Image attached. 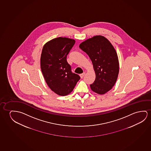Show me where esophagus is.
I'll return each instance as SVG.
<instances>
[{
	"label": "esophagus",
	"mask_w": 151,
	"mask_h": 151,
	"mask_svg": "<svg viewBox=\"0 0 151 151\" xmlns=\"http://www.w3.org/2000/svg\"><path fill=\"white\" fill-rule=\"evenodd\" d=\"M85 73L84 72L83 73V74H80V76H81V78H83V77L85 76Z\"/></svg>",
	"instance_id": "esophagus-1"
}]
</instances>
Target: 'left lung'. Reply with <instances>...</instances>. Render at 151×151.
<instances>
[{
  "label": "left lung",
  "instance_id": "left-lung-1",
  "mask_svg": "<svg viewBox=\"0 0 151 151\" xmlns=\"http://www.w3.org/2000/svg\"><path fill=\"white\" fill-rule=\"evenodd\" d=\"M79 48L91 59L96 73L90 85L93 92L105 94L116 83L119 73L118 56L114 47L105 37L96 35L82 42Z\"/></svg>",
  "mask_w": 151,
  "mask_h": 151
}]
</instances>
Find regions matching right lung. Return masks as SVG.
<instances>
[{"instance_id":"right-lung-1","label":"right lung","mask_w":151,"mask_h":151,"mask_svg":"<svg viewBox=\"0 0 151 151\" xmlns=\"http://www.w3.org/2000/svg\"><path fill=\"white\" fill-rule=\"evenodd\" d=\"M75 40L58 37L44 45L40 57V68L48 87L59 96H64L72 91L81 78L73 73L66 60Z\"/></svg>"}]
</instances>
